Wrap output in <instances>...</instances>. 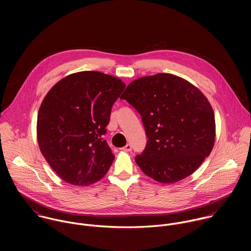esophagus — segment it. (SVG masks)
Listing matches in <instances>:
<instances>
[{"instance_id":"34e87169","label":"esophagus","mask_w":251,"mask_h":251,"mask_svg":"<svg viewBox=\"0 0 251 251\" xmlns=\"http://www.w3.org/2000/svg\"><path fill=\"white\" fill-rule=\"evenodd\" d=\"M121 150H123V151H125V152H130V151L132 150V146H131L130 144H127V145H125L123 148H121Z\"/></svg>"}]
</instances>
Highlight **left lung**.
I'll return each instance as SVG.
<instances>
[{"instance_id": "1", "label": "left lung", "mask_w": 251, "mask_h": 251, "mask_svg": "<svg viewBox=\"0 0 251 251\" xmlns=\"http://www.w3.org/2000/svg\"><path fill=\"white\" fill-rule=\"evenodd\" d=\"M120 98L142 116L148 141L135 161L153 180L162 184L181 181L210 154L216 139L212 107L186 79L170 74L140 77Z\"/></svg>"}]
</instances>
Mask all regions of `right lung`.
Segmentation results:
<instances>
[{
	"instance_id": "obj_1",
	"label": "right lung",
	"mask_w": 251,
	"mask_h": 251,
	"mask_svg": "<svg viewBox=\"0 0 251 251\" xmlns=\"http://www.w3.org/2000/svg\"><path fill=\"white\" fill-rule=\"evenodd\" d=\"M125 86L117 77L80 71L59 80L44 98L37 123L39 146L66 183L89 186L108 172L114 155L103 135Z\"/></svg>"
}]
</instances>
